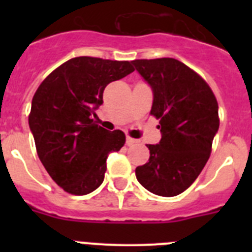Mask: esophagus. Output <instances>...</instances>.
I'll list each match as a JSON object with an SVG mask.
<instances>
[{"instance_id":"1","label":"esophagus","mask_w":252,"mask_h":252,"mask_svg":"<svg viewBox=\"0 0 252 252\" xmlns=\"http://www.w3.org/2000/svg\"><path fill=\"white\" fill-rule=\"evenodd\" d=\"M136 142H137V140L132 139V137H130V136L126 137V145H127V146L133 145V144H136Z\"/></svg>"}]
</instances>
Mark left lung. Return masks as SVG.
<instances>
[{"instance_id":"left-lung-1","label":"left lung","mask_w":252,"mask_h":252,"mask_svg":"<svg viewBox=\"0 0 252 252\" xmlns=\"http://www.w3.org/2000/svg\"><path fill=\"white\" fill-rule=\"evenodd\" d=\"M153 90L150 113L159 120L161 140L146 145L150 158L137 166L139 183L161 197L183 193L201 174L220 127L218 103L201 75L173 58L133 60Z\"/></svg>"}]
</instances>
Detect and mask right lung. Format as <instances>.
I'll return each mask as SVG.
<instances>
[{
  "mask_svg": "<svg viewBox=\"0 0 252 252\" xmlns=\"http://www.w3.org/2000/svg\"><path fill=\"white\" fill-rule=\"evenodd\" d=\"M133 72L130 62L78 57L51 72L31 102L29 126L40 161L51 179L74 195L98 188L108 154L119 151L126 137L95 125L92 116L103 103L108 83Z\"/></svg>",
  "mask_w": 252,
  "mask_h": 252,
  "instance_id": "obj_1",
  "label": "right lung"
}]
</instances>
